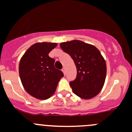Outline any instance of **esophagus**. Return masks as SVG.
<instances>
[{
	"mask_svg": "<svg viewBox=\"0 0 132 132\" xmlns=\"http://www.w3.org/2000/svg\"><path fill=\"white\" fill-rule=\"evenodd\" d=\"M62 72H63V73H64V75L66 74V70H65L64 68H62Z\"/></svg>",
	"mask_w": 132,
	"mask_h": 132,
	"instance_id": "34e87169",
	"label": "esophagus"
}]
</instances>
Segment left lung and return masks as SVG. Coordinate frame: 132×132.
<instances>
[{
  "label": "left lung",
  "mask_w": 132,
  "mask_h": 132,
  "mask_svg": "<svg viewBox=\"0 0 132 132\" xmlns=\"http://www.w3.org/2000/svg\"><path fill=\"white\" fill-rule=\"evenodd\" d=\"M69 54L77 68L76 79L70 82L73 93L82 99L88 100L99 94L106 77L105 61L94 45L80 40H72L60 44Z\"/></svg>",
  "instance_id": "obj_1"
}]
</instances>
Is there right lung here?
<instances>
[{
    "mask_svg": "<svg viewBox=\"0 0 132 132\" xmlns=\"http://www.w3.org/2000/svg\"><path fill=\"white\" fill-rule=\"evenodd\" d=\"M56 45V43H36L20 60L19 72L22 85L30 95L37 99L50 98L64 76L62 71L55 68V59L49 56V52Z\"/></svg>",
    "mask_w": 132,
    "mask_h": 132,
    "instance_id": "1",
    "label": "right lung"
}]
</instances>
